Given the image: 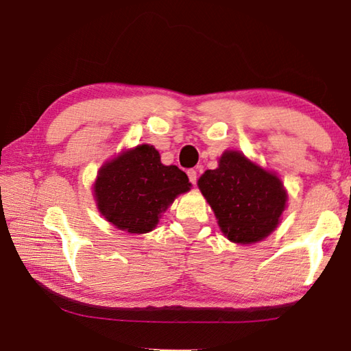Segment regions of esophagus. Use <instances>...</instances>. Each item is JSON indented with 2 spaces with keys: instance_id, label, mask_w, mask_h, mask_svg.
<instances>
[{
  "instance_id": "34e87169",
  "label": "esophagus",
  "mask_w": 351,
  "mask_h": 351,
  "mask_svg": "<svg viewBox=\"0 0 351 351\" xmlns=\"http://www.w3.org/2000/svg\"><path fill=\"white\" fill-rule=\"evenodd\" d=\"M187 176H189V181H190V182H192V184H195V182H197V178H198V175H197V170L190 169V170L187 171Z\"/></svg>"
}]
</instances>
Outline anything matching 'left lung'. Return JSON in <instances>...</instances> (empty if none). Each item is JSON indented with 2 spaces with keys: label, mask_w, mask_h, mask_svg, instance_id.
I'll return each instance as SVG.
<instances>
[{
  "label": "left lung",
  "mask_w": 351,
  "mask_h": 351,
  "mask_svg": "<svg viewBox=\"0 0 351 351\" xmlns=\"http://www.w3.org/2000/svg\"><path fill=\"white\" fill-rule=\"evenodd\" d=\"M198 187L234 243H255L277 228L287 204L282 181L239 152H226L218 169L206 170Z\"/></svg>",
  "instance_id": "8db88e82"
}]
</instances>
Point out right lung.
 Instances as JSON below:
<instances>
[{"mask_svg": "<svg viewBox=\"0 0 351 351\" xmlns=\"http://www.w3.org/2000/svg\"><path fill=\"white\" fill-rule=\"evenodd\" d=\"M189 189L187 175L176 165H164L156 148L144 144L100 169L94 195L106 221L127 232L147 234Z\"/></svg>", "mask_w": 351, "mask_h": 351, "instance_id": "add662e5", "label": "right lung"}]
</instances>
